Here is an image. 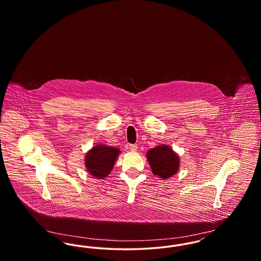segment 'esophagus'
I'll list each match as a JSON object with an SVG mask.
<instances>
[{
	"label": "esophagus",
	"instance_id": "1",
	"mask_svg": "<svg viewBox=\"0 0 261 261\" xmlns=\"http://www.w3.org/2000/svg\"><path fill=\"white\" fill-rule=\"evenodd\" d=\"M129 149H130L131 151L135 152V151L138 150V147H137V145H130V146H129Z\"/></svg>",
	"mask_w": 261,
	"mask_h": 261
}]
</instances>
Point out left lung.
<instances>
[{
	"instance_id": "left-lung-1",
	"label": "left lung",
	"mask_w": 261,
	"mask_h": 261,
	"mask_svg": "<svg viewBox=\"0 0 261 261\" xmlns=\"http://www.w3.org/2000/svg\"><path fill=\"white\" fill-rule=\"evenodd\" d=\"M147 160L152 173L166 180L178 172L180 159L176 151L168 145H160L147 152Z\"/></svg>"
}]
</instances>
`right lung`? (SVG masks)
<instances>
[{
	"label": "right lung",
	"mask_w": 261,
	"mask_h": 261,
	"mask_svg": "<svg viewBox=\"0 0 261 261\" xmlns=\"http://www.w3.org/2000/svg\"><path fill=\"white\" fill-rule=\"evenodd\" d=\"M120 152V149L117 148L96 144L85 155L84 161L88 172L97 179H105L112 172Z\"/></svg>",
	"instance_id": "add662e5"
}]
</instances>
